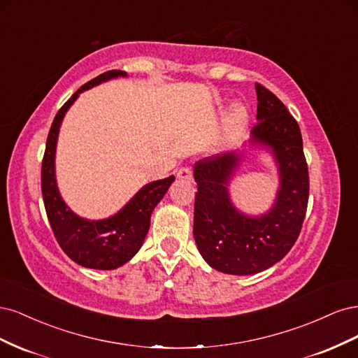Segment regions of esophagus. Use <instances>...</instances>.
Segmentation results:
<instances>
[{
	"instance_id": "1",
	"label": "esophagus",
	"mask_w": 358,
	"mask_h": 358,
	"mask_svg": "<svg viewBox=\"0 0 358 358\" xmlns=\"http://www.w3.org/2000/svg\"><path fill=\"white\" fill-rule=\"evenodd\" d=\"M178 178L182 180H191L192 179V171L188 167H183L178 171Z\"/></svg>"
}]
</instances>
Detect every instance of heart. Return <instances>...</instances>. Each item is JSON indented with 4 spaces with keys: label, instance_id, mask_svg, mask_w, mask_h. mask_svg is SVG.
<instances>
[{
    "label": "heart",
    "instance_id": "heart-1",
    "mask_svg": "<svg viewBox=\"0 0 358 358\" xmlns=\"http://www.w3.org/2000/svg\"><path fill=\"white\" fill-rule=\"evenodd\" d=\"M248 121H249V113H248L246 106L243 103H233L230 106V109L227 110V115L224 119L221 143L230 145L237 136H241V133L248 125Z\"/></svg>",
    "mask_w": 358,
    "mask_h": 358
}]
</instances>
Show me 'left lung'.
Segmentation results:
<instances>
[{"mask_svg": "<svg viewBox=\"0 0 358 358\" xmlns=\"http://www.w3.org/2000/svg\"><path fill=\"white\" fill-rule=\"evenodd\" d=\"M257 125L243 149L200 159L194 166L197 182L194 239L212 268L246 276L280 262L296 243L309 199L308 164L299 124L284 103L255 83ZM255 150L273 155L280 176L275 201L262 215L235 208L229 183L241 162Z\"/></svg>", "mask_w": 358, "mask_h": 358, "instance_id": "left-lung-1", "label": "left lung"}]
</instances>
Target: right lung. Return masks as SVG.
Masks as SVG:
<instances>
[{
  "instance_id": "1",
  "label": "right lung",
  "mask_w": 358,
  "mask_h": 358,
  "mask_svg": "<svg viewBox=\"0 0 358 358\" xmlns=\"http://www.w3.org/2000/svg\"><path fill=\"white\" fill-rule=\"evenodd\" d=\"M127 76L125 71L110 70L80 86L53 119L45 157H43L41 192L52 231L62 251L74 263L86 268L113 270L128 263L145 242L150 225V215L155 206L166 196L175 180V176H169L146 183L128 200L122 209L104 220L82 218L74 213L61 197L57 183L55 157L64 116L83 91H88L103 82L127 78Z\"/></svg>"
}]
</instances>
